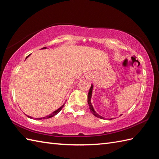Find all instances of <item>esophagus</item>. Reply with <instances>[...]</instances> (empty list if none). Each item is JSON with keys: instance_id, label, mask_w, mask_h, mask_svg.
Wrapping results in <instances>:
<instances>
[{"instance_id": "1", "label": "esophagus", "mask_w": 159, "mask_h": 159, "mask_svg": "<svg viewBox=\"0 0 159 159\" xmlns=\"http://www.w3.org/2000/svg\"><path fill=\"white\" fill-rule=\"evenodd\" d=\"M85 77L87 79V80H91V78L92 77H93V74H92L91 73H87L86 74V76H85Z\"/></svg>"}]
</instances>
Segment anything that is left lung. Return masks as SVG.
I'll list each match as a JSON object with an SVG mask.
<instances>
[{"label": "left lung", "instance_id": "left-lung-1", "mask_svg": "<svg viewBox=\"0 0 159 159\" xmlns=\"http://www.w3.org/2000/svg\"><path fill=\"white\" fill-rule=\"evenodd\" d=\"M93 84H91V87H90V89L89 90V94H88V104H89V109H90V110L92 114H93L94 116H95L96 117L99 118L101 119H103V117H102L101 116H100L99 114H98L95 111L94 109L93 106V105H92V103H91V97H92V93H93ZM111 119H113V118H110V120H111Z\"/></svg>", "mask_w": 159, "mask_h": 159}]
</instances>
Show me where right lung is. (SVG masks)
Here are the masks:
<instances>
[{
  "label": "right lung",
  "mask_w": 159,
  "mask_h": 159,
  "mask_svg": "<svg viewBox=\"0 0 159 159\" xmlns=\"http://www.w3.org/2000/svg\"><path fill=\"white\" fill-rule=\"evenodd\" d=\"M47 48H41V49H46ZM30 55H29V56H27V57L26 58V59L28 58V57H29V56ZM64 105H62V106L61 107H59L58 109H56V110H55L54 112H52V114H49L48 116H45V117H43V118H33V117H31V116H28V117H29V118H32V119H35V120H42V119H48V118H52V117H53V116H56V114H58V113H59L60 111H61V109H62V107H64Z\"/></svg>",
  "instance_id": "obj_1"
}]
</instances>
